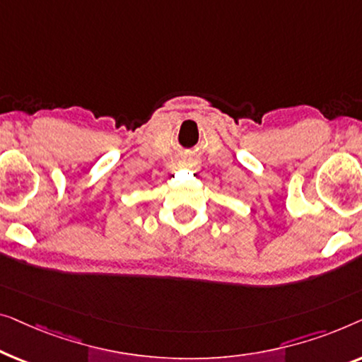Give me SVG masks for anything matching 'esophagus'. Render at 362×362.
Wrapping results in <instances>:
<instances>
[{
  "mask_svg": "<svg viewBox=\"0 0 362 362\" xmlns=\"http://www.w3.org/2000/svg\"><path fill=\"white\" fill-rule=\"evenodd\" d=\"M179 169H187V170H192V172H197L200 169V162H198L197 157H183V159L179 160V164H177Z\"/></svg>",
  "mask_w": 362,
  "mask_h": 362,
  "instance_id": "34e87169",
  "label": "esophagus"
}]
</instances>
